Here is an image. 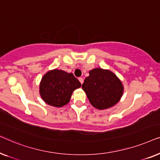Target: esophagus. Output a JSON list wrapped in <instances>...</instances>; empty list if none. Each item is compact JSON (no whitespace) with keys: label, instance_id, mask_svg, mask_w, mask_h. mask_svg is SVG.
Here are the masks:
<instances>
[{"label":"esophagus","instance_id":"1","mask_svg":"<svg viewBox=\"0 0 160 160\" xmlns=\"http://www.w3.org/2000/svg\"><path fill=\"white\" fill-rule=\"evenodd\" d=\"M78 80H79L81 84H82L83 82H84V80H83V78H79V79H78Z\"/></svg>","mask_w":160,"mask_h":160}]
</instances>
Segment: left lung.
Masks as SVG:
<instances>
[{
  "label": "left lung",
  "mask_w": 160,
  "mask_h": 160,
  "mask_svg": "<svg viewBox=\"0 0 160 160\" xmlns=\"http://www.w3.org/2000/svg\"><path fill=\"white\" fill-rule=\"evenodd\" d=\"M90 103L96 109L103 110L120 102L124 87L121 80L109 69L95 68L89 71L82 85Z\"/></svg>",
  "instance_id": "obj_1"
}]
</instances>
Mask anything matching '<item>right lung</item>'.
Here are the masks:
<instances>
[{
	"label": "right lung",
	"instance_id": "add662e5",
	"mask_svg": "<svg viewBox=\"0 0 160 160\" xmlns=\"http://www.w3.org/2000/svg\"><path fill=\"white\" fill-rule=\"evenodd\" d=\"M81 86L72 73L54 69L43 75L39 85L40 95L47 104L62 107L69 103L73 91Z\"/></svg>",
	"mask_w": 160,
	"mask_h": 160
}]
</instances>
